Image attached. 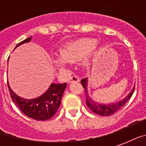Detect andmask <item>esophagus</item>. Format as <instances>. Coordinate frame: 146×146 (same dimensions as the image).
I'll use <instances>...</instances> for the list:
<instances>
[{"label": "esophagus", "mask_w": 146, "mask_h": 146, "mask_svg": "<svg viewBox=\"0 0 146 146\" xmlns=\"http://www.w3.org/2000/svg\"><path fill=\"white\" fill-rule=\"evenodd\" d=\"M79 77L76 75H73V76H71L69 80V83H73V82H79Z\"/></svg>", "instance_id": "1"}]
</instances>
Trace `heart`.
Masks as SVG:
<instances>
[{
  "mask_svg": "<svg viewBox=\"0 0 146 146\" xmlns=\"http://www.w3.org/2000/svg\"><path fill=\"white\" fill-rule=\"evenodd\" d=\"M97 45V40L93 38L80 39L68 44L60 50L61 58L54 59V63L58 66L64 67L66 62H75L83 59L92 52Z\"/></svg>",
  "mask_w": 146,
  "mask_h": 146,
  "instance_id": "heart-1",
  "label": "heart"
}]
</instances>
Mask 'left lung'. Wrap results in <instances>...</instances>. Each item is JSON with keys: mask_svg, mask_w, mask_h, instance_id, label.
Segmentation results:
<instances>
[{"mask_svg": "<svg viewBox=\"0 0 146 146\" xmlns=\"http://www.w3.org/2000/svg\"><path fill=\"white\" fill-rule=\"evenodd\" d=\"M81 84L84 87V93H85L86 95V104L88 106V108L90 110H92V112H94L96 114H98L100 116H109L113 115L115 113H116L118 110L122 108L124 104H125L128 101L129 99L131 98V97L133 95L134 93V91H135V88H133L131 92H130L127 97L123 98V100L119 102H117L116 103H112V104H99V103H97L95 102L92 101V98H90L88 95V91H87V86H88V78H85V79L81 80Z\"/></svg>", "mask_w": 146, "mask_h": 146, "instance_id": "obj_1", "label": "left lung"}]
</instances>
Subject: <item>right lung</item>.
I'll return each instance as SVG.
<instances>
[{
  "instance_id": "1",
  "label": "right lung",
  "mask_w": 146,
  "mask_h": 146,
  "mask_svg": "<svg viewBox=\"0 0 146 146\" xmlns=\"http://www.w3.org/2000/svg\"><path fill=\"white\" fill-rule=\"evenodd\" d=\"M31 38L32 36L19 43L15 48L24 43L30 42ZM66 85V83L51 84L48 91L41 96L33 99H25L18 96L11 90L8 83L10 96L16 106L28 117L42 121L51 119L57 113Z\"/></svg>"
}]
</instances>
